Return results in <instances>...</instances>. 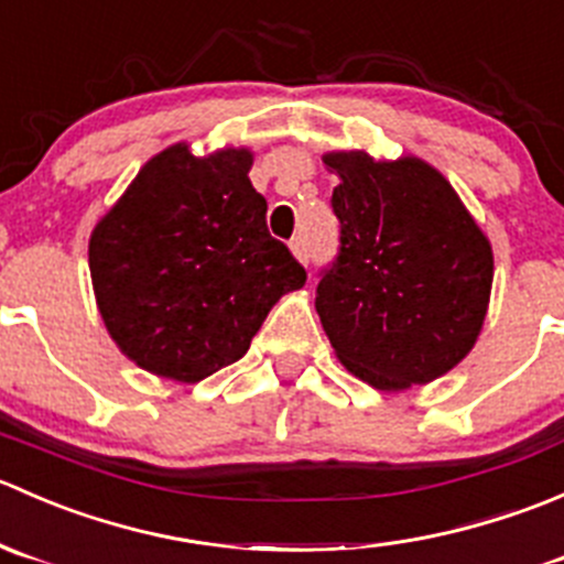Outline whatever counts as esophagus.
Masks as SVG:
<instances>
[{
	"label": "esophagus",
	"instance_id": "esophagus-1",
	"mask_svg": "<svg viewBox=\"0 0 564 564\" xmlns=\"http://www.w3.org/2000/svg\"><path fill=\"white\" fill-rule=\"evenodd\" d=\"M289 248H292V253L297 256L300 264H308V248H305L303 237H294V240L289 242Z\"/></svg>",
	"mask_w": 564,
	"mask_h": 564
}]
</instances>
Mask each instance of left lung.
<instances>
[{"mask_svg":"<svg viewBox=\"0 0 564 564\" xmlns=\"http://www.w3.org/2000/svg\"><path fill=\"white\" fill-rule=\"evenodd\" d=\"M338 176L340 253L316 314L346 371L377 390L445 377L471 351L494 283V250L445 174L423 158L327 152Z\"/></svg>","mask_w":564,"mask_h":564,"instance_id":"8db88e82","label":"left lung"}]
</instances>
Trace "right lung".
I'll return each instance as SVG.
<instances>
[{"mask_svg": "<svg viewBox=\"0 0 564 564\" xmlns=\"http://www.w3.org/2000/svg\"><path fill=\"white\" fill-rule=\"evenodd\" d=\"M253 152L193 155L185 141L141 166L89 237V275L113 344L155 377L193 384L240 360L305 270L267 231Z\"/></svg>", "mask_w": 564, "mask_h": 564, "instance_id": "1", "label": "right lung"}]
</instances>
